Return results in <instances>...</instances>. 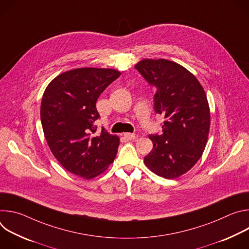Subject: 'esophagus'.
Wrapping results in <instances>:
<instances>
[{"label": "esophagus", "mask_w": 249, "mask_h": 249, "mask_svg": "<svg viewBox=\"0 0 249 249\" xmlns=\"http://www.w3.org/2000/svg\"><path fill=\"white\" fill-rule=\"evenodd\" d=\"M124 137H125L127 140H129V141L137 139V136H136L135 134H132V133H125V134H124Z\"/></svg>", "instance_id": "1"}]
</instances>
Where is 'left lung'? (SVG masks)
<instances>
[{"mask_svg": "<svg viewBox=\"0 0 249 249\" xmlns=\"http://www.w3.org/2000/svg\"><path fill=\"white\" fill-rule=\"evenodd\" d=\"M157 88L155 110L164 116L161 135H150L152 152L146 166L159 176L174 179L190 170L207 145L211 114L206 92L183 66L166 59H143L135 65Z\"/></svg>", "mask_w": 249, "mask_h": 249, "instance_id": "1", "label": "left lung"}]
</instances>
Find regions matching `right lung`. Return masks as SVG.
Segmentation results:
<instances>
[{"label":"right lung","instance_id":"obj_1","mask_svg":"<svg viewBox=\"0 0 249 249\" xmlns=\"http://www.w3.org/2000/svg\"><path fill=\"white\" fill-rule=\"evenodd\" d=\"M121 73L114 69L78 68L54 78L42 96L40 118L47 144L64 168L85 179L103 173L114 161L120 139L104 129L95 103Z\"/></svg>","mask_w":249,"mask_h":249}]
</instances>
